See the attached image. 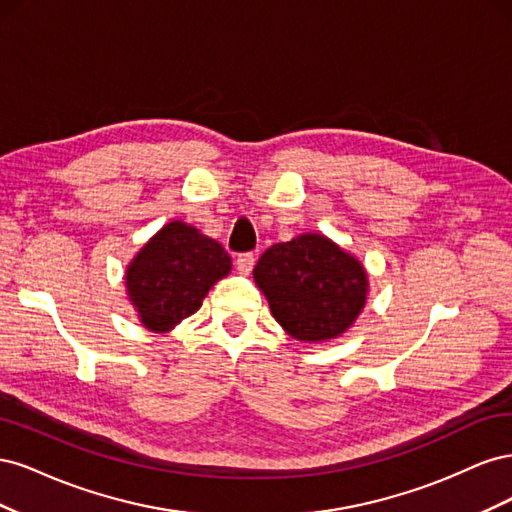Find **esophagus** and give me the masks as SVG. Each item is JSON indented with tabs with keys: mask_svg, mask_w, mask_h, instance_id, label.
<instances>
[{
	"mask_svg": "<svg viewBox=\"0 0 512 512\" xmlns=\"http://www.w3.org/2000/svg\"><path fill=\"white\" fill-rule=\"evenodd\" d=\"M254 265H256V256H254L252 252L239 254V256H237V271H239L241 275H250V271L254 269Z\"/></svg>",
	"mask_w": 512,
	"mask_h": 512,
	"instance_id": "34e87169",
	"label": "esophagus"
}]
</instances>
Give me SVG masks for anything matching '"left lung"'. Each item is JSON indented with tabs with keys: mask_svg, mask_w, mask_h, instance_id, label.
<instances>
[{
	"mask_svg": "<svg viewBox=\"0 0 512 512\" xmlns=\"http://www.w3.org/2000/svg\"><path fill=\"white\" fill-rule=\"evenodd\" d=\"M273 318L299 342H327L352 327L367 301V273L324 235L275 243L254 267Z\"/></svg>",
	"mask_w": 512,
	"mask_h": 512,
	"instance_id": "8db88e82",
	"label": "left lung"
}]
</instances>
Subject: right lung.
<instances>
[{
    "label": "right lung",
    "instance_id": "right-lung-1",
    "mask_svg": "<svg viewBox=\"0 0 512 512\" xmlns=\"http://www.w3.org/2000/svg\"><path fill=\"white\" fill-rule=\"evenodd\" d=\"M224 247L190 224L170 222L134 256L128 297L143 327L166 333L203 305L209 288L230 273Z\"/></svg>",
    "mask_w": 512,
    "mask_h": 512
}]
</instances>
